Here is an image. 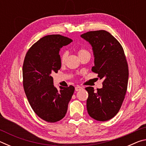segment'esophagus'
I'll return each mask as SVG.
<instances>
[{
	"mask_svg": "<svg viewBox=\"0 0 146 146\" xmlns=\"http://www.w3.org/2000/svg\"><path fill=\"white\" fill-rule=\"evenodd\" d=\"M82 89H83L82 87H80V86H76L75 87V91H80V90H82Z\"/></svg>",
	"mask_w": 146,
	"mask_h": 146,
	"instance_id": "esophagus-1",
	"label": "esophagus"
}]
</instances>
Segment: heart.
I'll return each mask as SVG.
<instances>
[{"label":"heart","mask_w":146,"mask_h":146,"mask_svg":"<svg viewBox=\"0 0 146 146\" xmlns=\"http://www.w3.org/2000/svg\"><path fill=\"white\" fill-rule=\"evenodd\" d=\"M86 53H90V52H89L87 49H86L84 48L79 49L78 50V56H82V55H84V54H86ZM66 56H67V53H66V52H64V53L61 54L60 58L61 63L64 62V61H65L66 58Z\"/></svg>","instance_id":"b5f03b06"}]
</instances>
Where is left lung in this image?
<instances>
[{
  "instance_id": "8db88e82",
  "label": "left lung",
  "mask_w": 146,
  "mask_h": 146,
  "mask_svg": "<svg viewBox=\"0 0 146 146\" xmlns=\"http://www.w3.org/2000/svg\"><path fill=\"white\" fill-rule=\"evenodd\" d=\"M93 47L95 66L91 69L103 78V87L88 92L89 115L98 121L111 119L119 111L127 92L129 69L124 51L119 42L105 30L88 31L81 35Z\"/></svg>"
}]
</instances>
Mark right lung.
Segmentation results:
<instances>
[{
  "label": "right lung",
  "mask_w": 146,
  "mask_h": 146,
  "mask_svg": "<svg viewBox=\"0 0 146 146\" xmlns=\"http://www.w3.org/2000/svg\"><path fill=\"white\" fill-rule=\"evenodd\" d=\"M73 41L60 35L41 38L28 49L23 66V87L31 108L38 117L48 122H56L65 117L75 91L73 86L53 85L51 73L61 68L60 49Z\"/></svg>",
  "instance_id": "add662e5"
}]
</instances>
